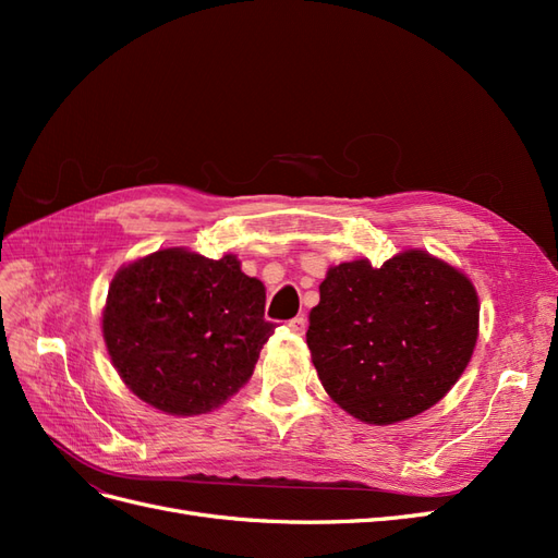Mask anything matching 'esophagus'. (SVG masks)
<instances>
[{
	"mask_svg": "<svg viewBox=\"0 0 558 558\" xmlns=\"http://www.w3.org/2000/svg\"><path fill=\"white\" fill-rule=\"evenodd\" d=\"M289 330L295 332V335H305L307 330V318L305 316H295L289 320Z\"/></svg>",
	"mask_w": 558,
	"mask_h": 558,
	"instance_id": "obj_1",
	"label": "esophagus"
}]
</instances>
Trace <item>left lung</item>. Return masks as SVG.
Returning a JSON list of instances; mask_svg holds the SVG:
<instances>
[{
  "label": "left lung",
  "mask_w": 558,
  "mask_h": 558,
  "mask_svg": "<svg viewBox=\"0 0 558 558\" xmlns=\"http://www.w3.org/2000/svg\"><path fill=\"white\" fill-rule=\"evenodd\" d=\"M307 347L320 384L344 412L388 426L440 402L477 344L472 281L426 251L381 267L340 263L318 286Z\"/></svg>",
  "instance_id": "8db88e82"
}]
</instances>
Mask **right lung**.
Listing matches in <instances>:
<instances>
[{
  "label": "right lung",
  "instance_id": "right-lung-1",
  "mask_svg": "<svg viewBox=\"0 0 558 558\" xmlns=\"http://www.w3.org/2000/svg\"><path fill=\"white\" fill-rule=\"evenodd\" d=\"M107 351L130 391L156 410L207 414L253 375L275 332L265 286L238 256L162 248L116 272L102 312Z\"/></svg>",
  "mask_w": 558,
  "mask_h": 558
}]
</instances>
